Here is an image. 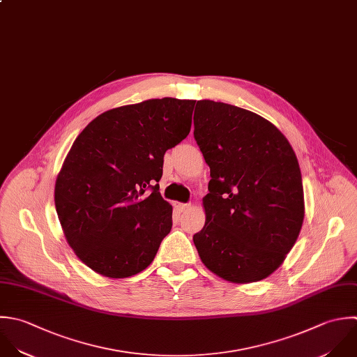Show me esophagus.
<instances>
[{"label":"esophagus","instance_id":"1","mask_svg":"<svg viewBox=\"0 0 357 357\" xmlns=\"http://www.w3.org/2000/svg\"><path fill=\"white\" fill-rule=\"evenodd\" d=\"M189 208V204H186V203H175V210L178 211V213H183V211H186Z\"/></svg>","mask_w":357,"mask_h":357}]
</instances>
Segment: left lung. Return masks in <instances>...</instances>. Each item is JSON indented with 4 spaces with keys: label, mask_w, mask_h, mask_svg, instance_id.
Listing matches in <instances>:
<instances>
[{
    "label": "left lung",
    "mask_w": 357,
    "mask_h": 357,
    "mask_svg": "<svg viewBox=\"0 0 357 357\" xmlns=\"http://www.w3.org/2000/svg\"><path fill=\"white\" fill-rule=\"evenodd\" d=\"M193 123L211 176L206 224L193 235L199 256L227 281H261L282 264L303 224L295 151L271 122L231 104L197 101Z\"/></svg>",
    "instance_id": "8db88e82"
}]
</instances>
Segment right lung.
<instances>
[{
  "mask_svg": "<svg viewBox=\"0 0 357 357\" xmlns=\"http://www.w3.org/2000/svg\"><path fill=\"white\" fill-rule=\"evenodd\" d=\"M195 100L153 98L102 112L73 142L55 182V208L76 256L108 278L154 260L172 228L158 189L164 154L190 132Z\"/></svg>",
  "mask_w": 357,
  "mask_h": 357,
  "instance_id": "add662e5",
  "label": "right lung"
}]
</instances>
